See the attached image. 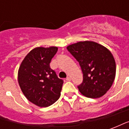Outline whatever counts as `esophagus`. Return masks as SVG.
<instances>
[{"mask_svg": "<svg viewBox=\"0 0 129 129\" xmlns=\"http://www.w3.org/2000/svg\"><path fill=\"white\" fill-rule=\"evenodd\" d=\"M66 79V81H70V80H71V79H70V77H67Z\"/></svg>", "mask_w": 129, "mask_h": 129, "instance_id": "obj_1", "label": "esophagus"}]
</instances>
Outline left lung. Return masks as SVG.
Wrapping results in <instances>:
<instances>
[{
	"instance_id": "8db88e82",
	"label": "left lung",
	"mask_w": 129,
	"mask_h": 129,
	"mask_svg": "<svg viewBox=\"0 0 129 129\" xmlns=\"http://www.w3.org/2000/svg\"><path fill=\"white\" fill-rule=\"evenodd\" d=\"M67 50L79 62L83 73L79 90L89 98L103 96L112 86L116 73L111 52L97 43L88 41L68 45Z\"/></svg>"
}]
</instances>
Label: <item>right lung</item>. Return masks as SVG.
I'll return each mask as SVG.
<instances>
[{
	"mask_svg": "<svg viewBox=\"0 0 129 129\" xmlns=\"http://www.w3.org/2000/svg\"><path fill=\"white\" fill-rule=\"evenodd\" d=\"M56 47L33 49L19 68L18 81L22 92L30 102L40 107H48L61 95L63 81L50 66L56 54Z\"/></svg>",
	"mask_w": 129,
	"mask_h": 129,
	"instance_id": "add662e5",
	"label": "right lung"
}]
</instances>
